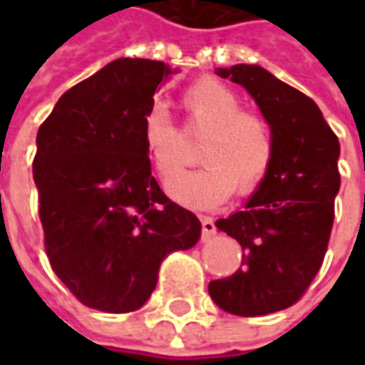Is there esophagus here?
<instances>
[{
	"instance_id": "esophagus-1",
	"label": "esophagus",
	"mask_w": 365,
	"mask_h": 365,
	"mask_svg": "<svg viewBox=\"0 0 365 365\" xmlns=\"http://www.w3.org/2000/svg\"><path fill=\"white\" fill-rule=\"evenodd\" d=\"M215 232H217V227H215V222L211 217H201V235L203 238L213 237Z\"/></svg>"
}]
</instances>
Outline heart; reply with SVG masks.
Wrapping results in <instances>:
<instances>
[{
  "instance_id": "1",
  "label": "heart",
  "mask_w": 365,
  "mask_h": 365,
  "mask_svg": "<svg viewBox=\"0 0 365 365\" xmlns=\"http://www.w3.org/2000/svg\"><path fill=\"white\" fill-rule=\"evenodd\" d=\"M190 133H205L199 146L203 166L168 183V195L193 209L221 205L235 193H252L266 180L274 162V136L266 119L245 111L232 90L217 80L203 78L182 96ZM144 152L152 170L162 178H174L183 166L182 133L166 109L154 107L144 119Z\"/></svg>"
}]
</instances>
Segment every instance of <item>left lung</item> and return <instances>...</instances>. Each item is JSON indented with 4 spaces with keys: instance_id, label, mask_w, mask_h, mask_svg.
<instances>
[{
    "instance_id": "obj_1",
    "label": "left lung",
    "mask_w": 365,
    "mask_h": 365,
    "mask_svg": "<svg viewBox=\"0 0 365 365\" xmlns=\"http://www.w3.org/2000/svg\"><path fill=\"white\" fill-rule=\"evenodd\" d=\"M260 107L274 136V162L242 211L215 227L242 246V268L209 283L222 311L260 317L303 297L321 269L340 190V144L311 97L256 64L217 68Z\"/></svg>"
}]
</instances>
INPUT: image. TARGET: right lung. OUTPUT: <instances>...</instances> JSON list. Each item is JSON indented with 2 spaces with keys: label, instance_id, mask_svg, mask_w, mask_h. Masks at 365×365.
Here are the masks:
<instances>
[{
  "label": "right lung",
  "instance_id": "obj_1",
  "mask_svg": "<svg viewBox=\"0 0 365 365\" xmlns=\"http://www.w3.org/2000/svg\"><path fill=\"white\" fill-rule=\"evenodd\" d=\"M175 72L158 60H113L60 97L36 135L46 256L97 311L143 307L162 260L201 237L197 217L160 190L143 144L154 93Z\"/></svg>",
  "mask_w": 365,
  "mask_h": 365
}]
</instances>
